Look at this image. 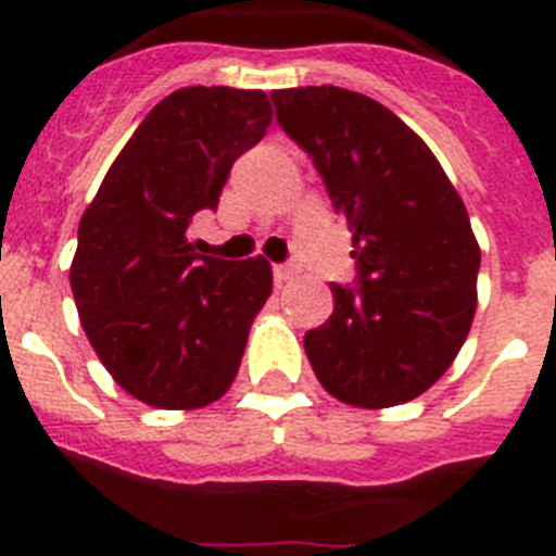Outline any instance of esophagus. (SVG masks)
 <instances>
[{"mask_svg":"<svg viewBox=\"0 0 556 556\" xmlns=\"http://www.w3.org/2000/svg\"><path fill=\"white\" fill-rule=\"evenodd\" d=\"M273 275H275V283L281 287V283H287L289 278H294V267L292 264H275Z\"/></svg>","mask_w":556,"mask_h":556,"instance_id":"1","label":"esophagus"}]
</instances>
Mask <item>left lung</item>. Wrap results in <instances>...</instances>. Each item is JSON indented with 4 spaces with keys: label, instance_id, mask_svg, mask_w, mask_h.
Instances as JSON below:
<instances>
[{
    "label": "left lung",
    "instance_id": "1",
    "mask_svg": "<svg viewBox=\"0 0 556 556\" xmlns=\"http://www.w3.org/2000/svg\"><path fill=\"white\" fill-rule=\"evenodd\" d=\"M269 97L353 230L358 283H331L333 314L303 337L314 376L358 409L406 404L448 370L473 323L481 250L465 203L381 102L337 86Z\"/></svg>",
    "mask_w": 556,
    "mask_h": 556
}]
</instances>
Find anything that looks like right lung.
Returning <instances> with one entry per match:
<instances>
[{
	"label": "right lung",
	"mask_w": 556,
	"mask_h": 556,
	"mask_svg": "<svg viewBox=\"0 0 556 556\" xmlns=\"http://www.w3.org/2000/svg\"><path fill=\"white\" fill-rule=\"evenodd\" d=\"M264 91L189 86L144 116L77 230L68 281L83 331L113 381L155 409H200L233 384L273 292L264 255L194 253L186 230L217 208L233 161L264 139Z\"/></svg>",
	"instance_id": "1"
}]
</instances>
